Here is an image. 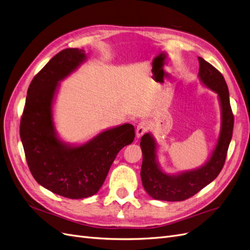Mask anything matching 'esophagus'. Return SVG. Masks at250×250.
<instances>
[{"label":"esophagus","mask_w":250,"mask_h":250,"mask_svg":"<svg viewBox=\"0 0 250 250\" xmlns=\"http://www.w3.org/2000/svg\"><path fill=\"white\" fill-rule=\"evenodd\" d=\"M149 126H150V123L147 120L142 121L141 123H139V125L137 127V137L141 138L142 135L149 129Z\"/></svg>","instance_id":"34e87169"}]
</instances>
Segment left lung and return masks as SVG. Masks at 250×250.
Masks as SVG:
<instances>
[{"mask_svg": "<svg viewBox=\"0 0 250 250\" xmlns=\"http://www.w3.org/2000/svg\"><path fill=\"white\" fill-rule=\"evenodd\" d=\"M199 77L208 87L218 94L222 108V127L216 149L203 167L170 176L162 172L155 161L156 145L149 133L141 139L143 163L141 178L143 187L151 197L164 201H183L192 197L211 183L221 172L233 129V113L230 107L229 87L223 75L215 66L198 57Z\"/></svg>", "mask_w": 250, "mask_h": 250, "instance_id": "8db88e82", "label": "left lung"}]
</instances>
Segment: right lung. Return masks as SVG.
<instances>
[{"mask_svg": "<svg viewBox=\"0 0 250 250\" xmlns=\"http://www.w3.org/2000/svg\"><path fill=\"white\" fill-rule=\"evenodd\" d=\"M84 59L83 50L67 48L35 75L20 125L26 161L34 179L49 191L71 199L86 198L99 191L119 151L135 137L134 127L124 124L79 147H67L56 138L52 102L58 81Z\"/></svg>", "mask_w": 250, "mask_h": 250, "instance_id": "1", "label": "right lung"}]
</instances>
